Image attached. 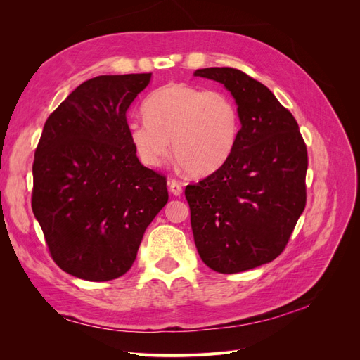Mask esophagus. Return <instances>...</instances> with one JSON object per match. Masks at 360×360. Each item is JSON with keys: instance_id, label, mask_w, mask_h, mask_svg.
Masks as SVG:
<instances>
[{"instance_id": "obj_1", "label": "esophagus", "mask_w": 360, "mask_h": 360, "mask_svg": "<svg viewBox=\"0 0 360 360\" xmlns=\"http://www.w3.org/2000/svg\"><path fill=\"white\" fill-rule=\"evenodd\" d=\"M168 186H169V192H171L172 195H176V197H180L183 189H181V184H180L179 181L171 180V181L168 183Z\"/></svg>"}]
</instances>
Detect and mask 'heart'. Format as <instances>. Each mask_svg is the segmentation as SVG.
Instances as JSON below:
<instances>
[{
	"label": "heart",
	"instance_id": "obj_1",
	"mask_svg": "<svg viewBox=\"0 0 360 360\" xmlns=\"http://www.w3.org/2000/svg\"><path fill=\"white\" fill-rule=\"evenodd\" d=\"M146 120L130 122L129 141L139 160L159 168L171 153L195 176H207L230 159L240 117L224 91L188 84H168L151 93L143 106Z\"/></svg>",
	"mask_w": 360,
	"mask_h": 360
}]
</instances>
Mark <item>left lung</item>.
I'll use <instances>...</instances> for the list:
<instances>
[{
    "label": "left lung",
    "instance_id": "8db88e82",
    "mask_svg": "<svg viewBox=\"0 0 360 360\" xmlns=\"http://www.w3.org/2000/svg\"><path fill=\"white\" fill-rule=\"evenodd\" d=\"M193 75L222 84L240 117L230 159L184 191L204 264L238 274L284 250L307 202V146L296 120L266 85L231 68Z\"/></svg>",
    "mask_w": 360,
    "mask_h": 360
}]
</instances>
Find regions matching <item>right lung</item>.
Returning <instances> with one entry per match:
<instances>
[{
	"instance_id": "right-lung-1",
	"label": "right lung",
	"mask_w": 360,
	"mask_h": 360,
	"mask_svg": "<svg viewBox=\"0 0 360 360\" xmlns=\"http://www.w3.org/2000/svg\"><path fill=\"white\" fill-rule=\"evenodd\" d=\"M151 73L85 81L46 120L32 163L31 207L53 261L85 281L132 267L147 226L168 202L167 180L139 162L126 112Z\"/></svg>"
}]
</instances>
